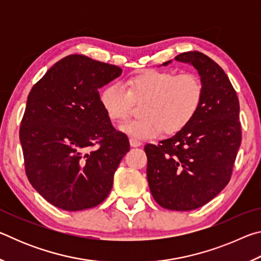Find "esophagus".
<instances>
[{
  "instance_id": "1",
  "label": "esophagus",
  "mask_w": 261,
  "mask_h": 261,
  "mask_svg": "<svg viewBox=\"0 0 261 261\" xmlns=\"http://www.w3.org/2000/svg\"><path fill=\"white\" fill-rule=\"evenodd\" d=\"M130 145H131V147H139L141 143L139 140H137L135 138H130Z\"/></svg>"
}]
</instances>
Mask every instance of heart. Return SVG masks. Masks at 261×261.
<instances>
[{
  "instance_id": "heart-1",
  "label": "heart",
  "mask_w": 261,
  "mask_h": 261,
  "mask_svg": "<svg viewBox=\"0 0 261 261\" xmlns=\"http://www.w3.org/2000/svg\"><path fill=\"white\" fill-rule=\"evenodd\" d=\"M112 83L100 93V103L112 121L129 116L135 102L142 103L138 120L120 125L123 134L137 139H151L165 130L175 134L191 122L200 107L204 88L197 74L147 71L126 82Z\"/></svg>"
}]
</instances>
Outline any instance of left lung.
I'll list each match as a JSON object with an SVG mask.
<instances>
[{"label":"left lung","mask_w":261,"mask_h":261,"mask_svg":"<svg viewBox=\"0 0 261 261\" xmlns=\"http://www.w3.org/2000/svg\"><path fill=\"white\" fill-rule=\"evenodd\" d=\"M175 60L196 68L204 94L188 125L159 145L145 146L147 180L163 208L191 211L211 201L230 180L242 141L240 102L226 72L208 56L187 51Z\"/></svg>","instance_id":"left-lung-1"}]
</instances>
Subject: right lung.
Here are the masks:
<instances>
[{"label": "right lung", "mask_w": 261, "mask_h": 261, "mask_svg": "<svg viewBox=\"0 0 261 261\" xmlns=\"http://www.w3.org/2000/svg\"><path fill=\"white\" fill-rule=\"evenodd\" d=\"M121 74L116 65L69 55L30 92L19 129L26 176L61 210L101 204L129 152V139L114 129L99 94V88ZM95 144L98 147L93 149Z\"/></svg>", "instance_id": "add662e5"}]
</instances>
